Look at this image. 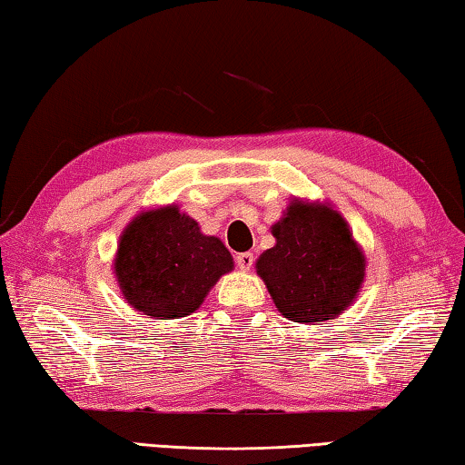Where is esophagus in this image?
<instances>
[{
	"label": "esophagus",
	"instance_id": "34e87169",
	"mask_svg": "<svg viewBox=\"0 0 465 465\" xmlns=\"http://www.w3.org/2000/svg\"><path fill=\"white\" fill-rule=\"evenodd\" d=\"M235 262H238L242 271H250L252 264H254V254L252 252H242V254L235 256Z\"/></svg>",
	"mask_w": 465,
	"mask_h": 465
}]
</instances>
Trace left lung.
I'll use <instances>...</instances> for the list:
<instances>
[{"instance_id":"obj_1","label":"left lung","mask_w":465,"mask_h":465,"mask_svg":"<svg viewBox=\"0 0 465 465\" xmlns=\"http://www.w3.org/2000/svg\"><path fill=\"white\" fill-rule=\"evenodd\" d=\"M277 243L256 261L274 305L291 322L334 320L359 295L365 256L330 204L295 199L272 225Z\"/></svg>"}]
</instances>
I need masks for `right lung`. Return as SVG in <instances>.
I'll return each mask as SVG.
<instances>
[{
    "label": "right lung",
    "instance_id": "add662e5",
    "mask_svg": "<svg viewBox=\"0 0 465 465\" xmlns=\"http://www.w3.org/2000/svg\"><path fill=\"white\" fill-rule=\"evenodd\" d=\"M233 269L223 242L204 235L176 204L143 211L124 227L114 274L131 308L155 320L191 316Z\"/></svg>",
    "mask_w": 465,
    "mask_h": 465
}]
</instances>
